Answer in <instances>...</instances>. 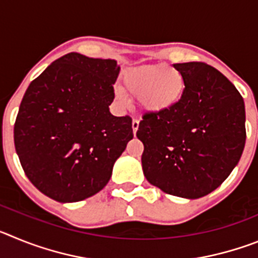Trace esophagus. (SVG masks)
Wrapping results in <instances>:
<instances>
[{
	"instance_id": "obj_1",
	"label": "esophagus",
	"mask_w": 258,
	"mask_h": 258,
	"mask_svg": "<svg viewBox=\"0 0 258 258\" xmlns=\"http://www.w3.org/2000/svg\"><path fill=\"white\" fill-rule=\"evenodd\" d=\"M132 127H133V133L136 134L137 131H138V127H140V120H138V118H133V121H132Z\"/></svg>"
}]
</instances>
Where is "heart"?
Instances as JSON below:
<instances>
[{"instance_id":"1","label":"heart","mask_w":258,"mask_h":258,"mask_svg":"<svg viewBox=\"0 0 258 258\" xmlns=\"http://www.w3.org/2000/svg\"><path fill=\"white\" fill-rule=\"evenodd\" d=\"M122 86L137 97L138 103L149 112H163L181 101L184 93V77L178 70L165 64H149L127 70L122 75ZM116 98L126 103L121 89H116Z\"/></svg>"}]
</instances>
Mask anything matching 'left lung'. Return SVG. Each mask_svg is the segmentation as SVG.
<instances>
[{"label":"left lung","mask_w":258,"mask_h":258,"mask_svg":"<svg viewBox=\"0 0 258 258\" xmlns=\"http://www.w3.org/2000/svg\"><path fill=\"white\" fill-rule=\"evenodd\" d=\"M184 77L181 101L145 112L137 131L142 168L151 184L187 199L206 197L240 160L245 145L244 101L220 71L202 61L173 64Z\"/></svg>","instance_id":"left-lung-1"}]
</instances>
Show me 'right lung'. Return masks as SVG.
Returning <instances> with one entry per match:
<instances>
[{
	"instance_id": "add662e5",
	"label": "right lung",
	"mask_w": 258,
	"mask_h": 258,
	"mask_svg": "<svg viewBox=\"0 0 258 258\" xmlns=\"http://www.w3.org/2000/svg\"><path fill=\"white\" fill-rule=\"evenodd\" d=\"M120 72L113 59L68 52L29 84L14 124L22 168L35 187L60 203L102 190L133 138L131 116L109 113Z\"/></svg>"
}]
</instances>
